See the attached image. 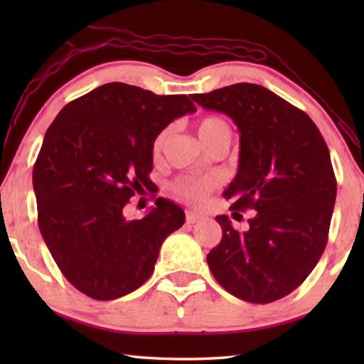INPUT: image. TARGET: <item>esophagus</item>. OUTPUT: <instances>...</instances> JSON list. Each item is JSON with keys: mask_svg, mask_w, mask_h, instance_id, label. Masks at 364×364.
Instances as JSON below:
<instances>
[{"mask_svg": "<svg viewBox=\"0 0 364 364\" xmlns=\"http://www.w3.org/2000/svg\"><path fill=\"white\" fill-rule=\"evenodd\" d=\"M205 218L202 214H197V213H186V223H189V225H196V223L202 222Z\"/></svg>", "mask_w": 364, "mask_h": 364, "instance_id": "esophagus-1", "label": "esophagus"}]
</instances>
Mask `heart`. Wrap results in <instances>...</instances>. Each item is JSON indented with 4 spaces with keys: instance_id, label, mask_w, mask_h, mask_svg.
<instances>
[{
    "instance_id": "1",
    "label": "heart",
    "mask_w": 364,
    "mask_h": 364,
    "mask_svg": "<svg viewBox=\"0 0 364 364\" xmlns=\"http://www.w3.org/2000/svg\"><path fill=\"white\" fill-rule=\"evenodd\" d=\"M222 131H227V133H230L228 123L220 117H215V115H208V117L198 122L200 139L214 136L218 133H222ZM167 136H168V131L164 129V131H161L156 139H154L153 153L156 154V156L162 151V149H164V145L167 142ZM208 188L210 186H208L206 181L196 180V178H180V180H176L173 183V191L176 192V194L183 197L184 200H188V202H191V203L202 202V200L206 197Z\"/></svg>"
}]
</instances>
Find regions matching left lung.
<instances>
[{"instance_id": "obj_1", "label": "left lung", "mask_w": 364, "mask_h": 364, "mask_svg": "<svg viewBox=\"0 0 364 364\" xmlns=\"http://www.w3.org/2000/svg\"><path fill=\"white\" fill-rule=\"evenodd\" d=\"M191 98L236 123L237 173L223 194L233 198V211H255L244 231L228 215L215 218L222 239L208 266L235 297L270 304L305 282L327 245L336 200L328 146L304 111L258 84Z\"/></svg>"}]
</instances>
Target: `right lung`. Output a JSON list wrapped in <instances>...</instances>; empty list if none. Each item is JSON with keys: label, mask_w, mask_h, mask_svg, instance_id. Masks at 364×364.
Wrapping results in <instances>:
<instances>
[{"label": "right lung", "mask_w": 364, "mask_h": 364, "mask_svg": "<svg viewBox=\"0 0 364 364\" xmlns=\"http://www.w3.org/2000/svg\"><path fill=\"white\" fill-rule=\"evenodd\" d=\"M188 95H156L107 82L63 107L33 170L38 228L76 289L97 300L136 291L154 270L184 211L156 198L142 219L125 218L134 192L150 189L153 142L170 122L196 112Z\"/></svg>", "instance_id": "add662e5"}]
</instances>
